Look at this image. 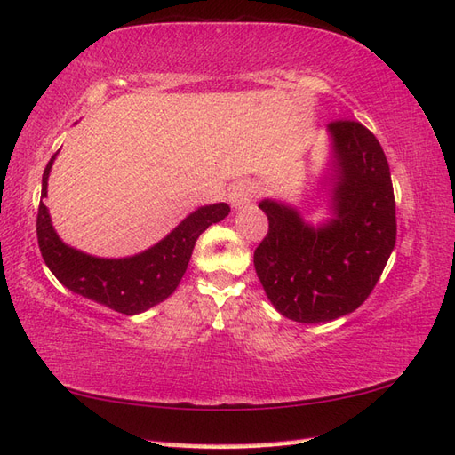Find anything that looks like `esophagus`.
<instances>
[{
    "label": "esophagus",
    "mask_w": 455,
    "mask_h": 455,
    "mask_svg": "<svg viewBox=\"0 0 455 455\" xmlns=\"http://www.w3.org/2000/svg\"><path fill=\"white\" fill-rule=\"evenodd\" d=\"M253 197H256V186H253L250 180H242V182H236L232 186L228 202L235 209H244L253 202Z\"/></svg>",
    "instance_id": "esophagus-1"
}]
</instances>
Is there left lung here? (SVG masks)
<instances>
[{"label": "left lung", "mask_w": 455, "mask_h": 455, "mask_svg": "<svg viewBox=\"0 0 455 455\" xmlns=\"http://www.w3.org/2000/svg\"><path fill=\"white\" fill-rule=\"evenodd\" d=\"M331 156L322 180L331 219L314 227L297 207L263 199L269 232L253 251L267 299L284 318L331 322L372 292L395 246L389 164L371 130L351 120L327 125Z\"/></svg>", "instance_id": "8db88e82"}]
</instances>
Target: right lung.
<instances>
[{
	"label": "right lung",
	"instance_id": "1",
	"mask_svg": "<svg viewBox=\"0 0 455 455\" xmlns=\"http://www.w3.org/2000/svg\"><path fill=\"white\" fill-rule=\"evenodd\" d=\"M58 155V153H56ZM56 155L42 174V194L36 217L40 253L54 277L81 297L125 315H135L166 300L188 269L196 240L205 228L223 220L230 207L213 204L196 209L155 246L130 258H97L68 246L52 227L44 197Z\"/></svg>",
	"mask_w": 455,
	"mask_h": 455
}]
</instances>
